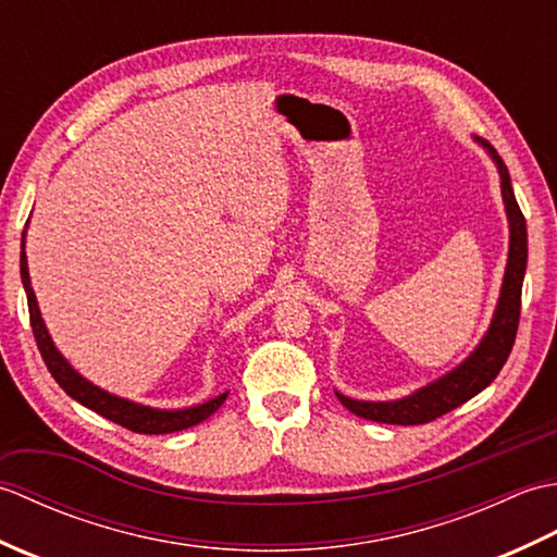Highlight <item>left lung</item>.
Listing matches in <instances>:
<instances>
[{"label": "left lung", "instance_id": "obj_1", "mask_svg": "<svg viewBox=\"0 0 557 557\" xmlns=\"http://www.w3.org/2000/svg\"><path fill=\"white\" fill-rule=\"evenodd\" d=\"M476 140L488 150L495 168H498L503 203L507 212V222H510V253H507L500 299L498 306H495L488 333L483 335L479 347L471 351L457 369L417 389V393H411L409 397L393 401H361L335 393L342 405L361 419L393 425L429 423L437 417H443V413L457 409L459 405H465L467 399L479 395L481 389H486L495 381V375L500 373L507 357H510L517 337L519 309H522V282L527 270V220L517 206V198L510 184V172H507L498 150H495L488 140Z\"/></svg>", "mask_w": 557, "mask_h": 557}]
</instances>
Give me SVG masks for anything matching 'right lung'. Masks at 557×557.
<instances>
[{"instance_id":"right-lung-1","label":"right lung","mask_w":557,"mask_h":557,"mask_svg":"<svg viewBox=\"0 0 557 557\" xmlns=\"http://www.w3.org/2000/svg\"><path fill=\"white\" fill-rule=\"evenodd\" d=\"M21 280H23V289H26V297H28L30 327H33L35 342H38V349L42 354V361L47 369H50L59 387H62L69 397L81 401L83 407L98 411L100 417L120 423V425H124V429L134 431V433L162 435V433L191 429V425L206 421L210 413H215L222 407V401L227 399L230 393H222L218 397L203 401V405H196L188 409H152L146 405H138V401H128L124 397L104 393L102 387L92 385L78 371L71 369V363L62 357V354H59L50 333H47L40 309H38V299H35V292L30 287L28 260H26V232H23V242H21Z\"/></svg>"}]
</instances>
